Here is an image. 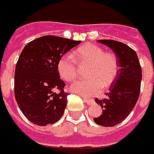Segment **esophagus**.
Returning a JSON list of instances; mask_svg holds the SVG:
<instances>
[{"label":"esophagus","instance_id":"obj_1","mask_svg":"<svg viewBox=\"0 0 154 154\" xmlns=\"http://www.w3.org/2000/svg\"><path fill=\"white\" fill-rule=\"evenodd\" d=\"M82 97H83V100H84V101H85V102H86L87 104L91 105V104L94 103V99L88 98V97H85V96H82Z\"/></svg>","mask_w":154,"mask_h":154}]
</instances>
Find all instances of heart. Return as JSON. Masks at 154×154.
Instances as JSON below:
<instances>
[{"label": "heart", "mask_w": 154, "mask_h": 154, "mask_svg": "<svg viewBox=\"0 0 154 154\" xmlns=\"http://www.w3.org/2000/svg\"><path fill=\"white\" fill-rule=\"evenodd\" d=\"M71 54H64L57 63L60 76L66 81H73L78 73V64L88 66L86 75L88 79H81L70 86L72 92L85 96L98 94L101 88H108L115 82L119 73V62L115 54L105 52L94 44H85ZM77 62L76 63V61Z\"/></svg>", "instance_id": "b5f03b06"}]
</instances>
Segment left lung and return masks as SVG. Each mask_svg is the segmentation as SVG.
<instances>
[{
  "mask_svg": "<svg viewBox=\"0 0 154 154\" xmlns=\"http://www.w3.org/2000/svg\"><path fill=\"white\" fill-rule=\"evenodd\" d=\"M99 42L109 47L116 54L119 73L109 93L106 94V98L95 99V102L103 109L94 120L103 127H113L126 119L135 106L140 93L141 66L136 52L126 44L113 40H99Z\"/></svg>",
  "mask_w": 154,
  "mask_h": 154,
  "instance_id": "8db88e82",
  "label": "left lung"
}]
</instances>
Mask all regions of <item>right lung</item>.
<instances>
[{
  "label": "right lung",
  "mask_w": 154,
  "mask_h": 154,
  "mask_svg": "<svg viewBox=\"0 0 154 154\" xmlns=\"http://www.w3.org/2000/svg\"><path fill=\"white\" fill-rule=\"evenodd\" d=\"M80 43L45 35L27 43L21 51L14 72V96L20 111L32 123L47 126L63 115L68 94L60 79L58 60Z\"/></svg>",
  "instance_id": "add662e5"
}]
</instances>
